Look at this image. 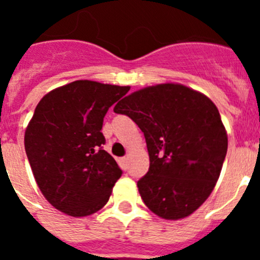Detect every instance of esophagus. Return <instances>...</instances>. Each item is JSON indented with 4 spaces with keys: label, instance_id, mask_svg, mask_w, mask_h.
Here are the masks:
<instances>
[{
    "label": "esophagus",
    "instance_id": "34e87169",
    "mask_svg": "<svg viewBox=\"0 0 260 260\" xmlns=\"http://www.w3.org/2000/svg\"><path fill=\"white\" fill-rule=\"evenodd\" d=\"M119 161H121V167H122L123 171H126V169H127V167H128V158L127 157H122L121 160H119Z\"/></svg>",
    "mask_w": 260,
    "mask_h": 260
}]
</instances>
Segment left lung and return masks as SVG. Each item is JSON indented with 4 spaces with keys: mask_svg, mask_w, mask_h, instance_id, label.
Segmentation results:
<instances>
[{
    "mask_svg": "<svg viewBox=\"0 0 260 260\" xmlns=\"http://www.w3.org/2000/svg\"><path fill=\"white\" fill-rule=\"evenodd\" d=\"M144 134L150 169L138 181L144 204L167 220L198 210L219 180L228 137L219 110L203 93L182 84L139 89L114 107Z\"/></svg>",
    "mask_w": 260,
    "mask_h": 260,
    "instance_id": "1",
    "label": "left lung"
}]
</instances>
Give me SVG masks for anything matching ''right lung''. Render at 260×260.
<instances>
[{
	"label": "right lung",
	"mask_w": 260,
	"mask_h": 260,
	"mask_svg": "<svg viewBox=\"0 0 260 260\" xmlns=\"http://www.w3.org/2000/svg\"><path fill=\"white\" fill-rule=\"evenodd\" d=\"M130 87L75 80L39 102L24 134V148L48 202L74 217L92 215L109 201L122 171L103 150V121Z\"/></svg>",
	"instance_id": "right-lung-1"
}]
</instances>
